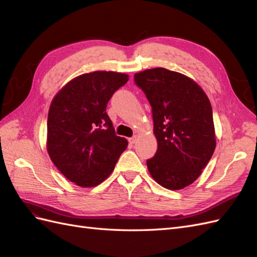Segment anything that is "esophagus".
<instances>
[{
	"label": "esophagus",
	"mask_w": 257,
	"mask_h": 257,
	"mask_svg": "<svg viewBox=\"0 0 257 257\" xmlns=\"http://www.w3.org/2000/svg\"><path fill=\"white\" fill-rule=\"evenodd\" d=\"M136 141H137V136H133V137L128 138V143H130L131 145H134V144L136 143Z\"/></svg>",
	"instance_id": "34e87169"
}]
</instances>
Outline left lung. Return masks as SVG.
Here are the masks:
<instances>
[{
    "instance_id": "left-lung-1",
    "label": "left lung",
    "mask_w": 257,
    "mask_h": 257,
    "mask_svg": "<svg viewBox=\"0 0 257 257\" xmlns=\"http://www.w3.org/2000/svg\"><path fill=\"white\" fill-rule=\"evenodd\" d=\"M152 108L158 141L154 157L147 160L152 178L168 190H181L200 176L215 149L211 104L189 77L166 68L134 75Z\"/></svg>"
}]
</instances>
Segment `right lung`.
Segmentation results:
<instances>
[{"instance_id":"1","label":"right lung","mask_w":257,"mask_h":257,"mask_svg":"<svg viewBox=\"0 0 257 257\" xmlns=\"http://www.w3.org/2000/svg\"><path fill=\"white\" fill-rule=\"evenodd\" d=\"M128 76L93 72L76 77L50 105L47 150L69 181L83 188L103 182L115 166L127 141L116 136L106 107Z\"/></svg>"}]
</instances>
